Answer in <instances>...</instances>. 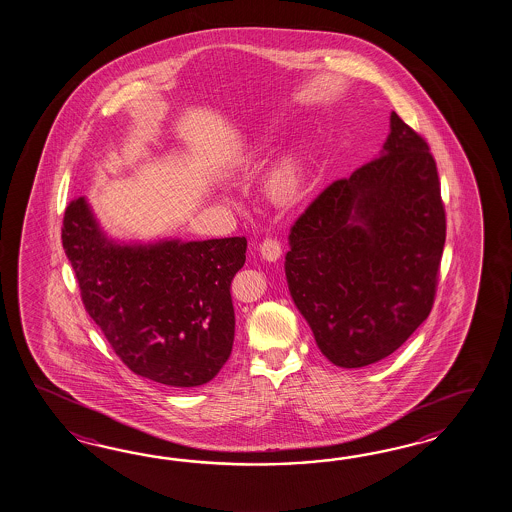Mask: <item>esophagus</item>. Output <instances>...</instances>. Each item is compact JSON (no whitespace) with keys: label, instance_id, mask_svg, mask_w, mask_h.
<instances>
[{"label":"esophagus","instance_id":"1","mask_svg":"<svg viewBox=\"0 0 512 512\" xmlns=\"http://www.w3.org/2000/svg\"><path fill=\"white\" fill-rule=\"evenodd\" d=\"M281 244L275 238H264L259 246V253L262 259L268 262H274L281 257Z\"/></svg>","mask_w":512,"mask_h":512}]
</instances>
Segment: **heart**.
<instances>
[{"instance_id": "obj_1", "label": "heart", "mask_w": 512, "mask_h": 512, "mask_svg": "<svg viewBox=\"0 0 512 512\" xmlns=\"http://www.w3.org/2000/svg\"><path fill=\"white\" fill-rule=\"evenodd\" d=\"M305 181V168L298 157H287L270 174V190L279 198L296 196Z\"/></svg>"}]
</instances>
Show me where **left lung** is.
Segmentation results:
<instances>
[{
  "label": "left lung",
  "mask_w": 512,
  "mask_h": 512,
  "mask_svg": "<svg viewBox=\"0 0 512 512\" xmlns=\"http://www.w3.org/2000/svg\"><path fill=\"white\" fill-rule=\"evenodd\" d=\"M446 242L437 164L398 114L379 157L338 179L290 227L288 290L329 361H383L429 316Z\"/></svg>",
  "instance_id": "obj_1"
}]
</instances>
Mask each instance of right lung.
I'll return each instance as SVG.
<instances>
[{
	"mask_svg": "<svg viewBox=\"0 0 512 512\" xmlns=\"http://www.w3.org/2000/svg\"><path fill=\"white\" fill-rule=\"evenodd\" d=\"M63 246L85 309L131 372L192 388L222 370L235 340L229 288L246 262V237L122 242L83 196L66 207Z\"/></svg>",
	"mask_w": 512,
	"mask_h": 512,
	"instance_id": "right-lung-1",
	"label": "right lung"
}]
</instances>
